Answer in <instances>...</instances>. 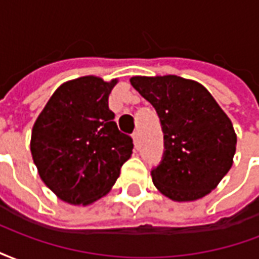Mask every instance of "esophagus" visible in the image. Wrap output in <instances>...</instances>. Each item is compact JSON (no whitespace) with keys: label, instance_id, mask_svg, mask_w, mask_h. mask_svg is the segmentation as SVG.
<instances>
[{"label":"esophagus","instance_id":"1","mask_svg":"<svg viewBox=\"0 0 259 259\" xmlns=\"http://www.w3.org/2000/svg\"><path fill=\"white\" fill-rule=\"evenodd\" d=\"M132 137H133V143H135V147L137 148V147L140 146V135H139V133L136 132V133H133V136H132Z\"/></svg>","mask_w":259,"mask_h":259}]
</instances>
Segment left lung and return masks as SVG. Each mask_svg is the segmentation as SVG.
Segmentation results:
<instances>
[{
  "label": "left lung",
  "mask_w": 259,
  "mask_h": 259,
  "mask_svg": "<svg viewBox=\"0 0 259 259\" xmlns=\"http://www.w3.org/2000/svg\"><path fill=\"white\" fill-rule=\"evenodd\" d=\"M130 83L162 124L165 152L151 170L154 186L178 202L209 194L233 165L237 136L232 120L195 80L165 74L133 76Z\"/></svg>",
  "instance_id": "left-lung-1"
}]
</instances>
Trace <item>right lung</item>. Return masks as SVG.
Returning a JSON list of instances; mask_svg holds the SVG:
<instances>
[{
  "label": "right lung",
  "instance_id": "obj_1",
  "mask_svg": "<svg viewBox=\"0 0 259 259\" xmlns=\"http://www.w3.org/2000/svg\"><path fill=\"white\" fill-rule=\"evenodd\" d=\"M118 79L83 76L54 91L31 129L30 151L40 179L59 200L90 205L108 194L133 150L108 98Z\"/></svg>",
  "mask_w": 259,
  "mask_h": 259
}]
</instances>
